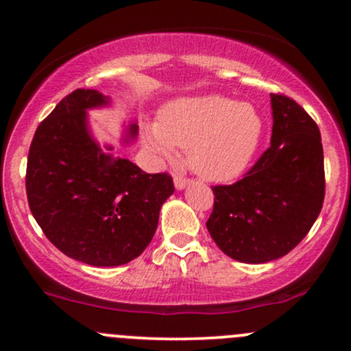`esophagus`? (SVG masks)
I'll use <instances>...</instances> for the list:
<instances>
[{"instance_id": "1", "label": "esophagus", "mask_w": 351, "mask_h": 351, "mask_svg": "<svg viewBox=\"0 0 351 351\" xmlns=\"http://www.w3.org/2000/svg\"><path fill=\"white\" fill-rule=\"evenodd\" d=\"M188 183H189L188 178H184V176H180V175H175V186H176V189L186 188Z\"/></svg>"}]
</instances>
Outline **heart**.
<instances>
[{"instance_id": "heart-1", "label": "heart", "mask_w": 351, "mask_h": 351, "mask_svg": "<svg viewBox=\"0 0 351 351\" xmlns=\"http://www.w3.org/2000/svg\"><path fill=\"white\" fill-rule=\"evenodd\" d=\"M264 122L249 102L221 94L173 100L158 123L145 128V136L158 155L188 150V162L199 176L213 181L236 178L249 167L263 136Z\"/></svg>"}]
</instances>
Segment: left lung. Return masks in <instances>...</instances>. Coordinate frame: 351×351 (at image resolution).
Segmentation results:
<instances>
[{"label": "left lung", "instance_id": "obj_1", "mask_svg": "<svg viewBox=\"0 0 351 351\" xmlns=\"http://www.w3.org/2000/svg\"><path fill=\"white\" fill-rule=\"evenodd\" d=\"M272 136L243 180L213 186L206 228L239 263L263 264L307 236L325 198L324 148L317 123L295 100L271 94Z\"/></svg>", "mask_w": 351, "mask_h": 351}]
</instances>
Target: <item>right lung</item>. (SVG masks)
<instances>
[{"instance_id":"right-lung-1","label":"right lung","mask_w":351,"mask_h":351,"mask_svg":"<svg viewBox=\"0 0 351 351\" xmlns=\"http://www.w3.org/2000/svg\"><path fill=\"white\" fill-rule=\"evenodd\" d=\"M110 99L92 88L66 95L39 123L29 147L26 193L36 223L60 252L97 267L134 261L150 244L160 208L173 195L168 173H145L100 148L88 108ZM136 135V125L128 128Z\"/></svg>"}]
</instances>
